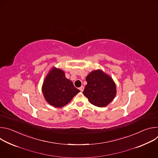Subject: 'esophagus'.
<instances>
[{"mask_svg": "<svg viewBox=\"0 0 158 158\" xmlns=\"http://www.w3.org/2000/svg\"><path fill=\"white\" fill-rule=\"evenodd\" d=\"M84 86H81V87H79V90H80V91H81V92H82V91H84Z\"/></svg>", "mask_w": 158, "mask_h": 158, "instance_id": "esophagus-1", "label": "esophagus"}]
</instances>
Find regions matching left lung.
Segmentation results:
<instances>
[{
    "instance_id": "1",
    "label": "left lung",
    "mask_w": 158,
    "mask_h": 158,
    "mask_svg": "<svg viewBox=\"0 0 158 158\" xmlns=\"http://www.w3.org/2000/svg\"><path fill=\"white\" fill-rule=\"evenodd\" d=\"M85 80L87 84L83 94L92 104L102 107L114 99L116 94V84L102 70L92 71L87 75Z\"/></svg>"
}]
</instances>
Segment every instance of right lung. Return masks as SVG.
<instances>
[{
  "mask_svg": "<svg viewBox=\"0 0 158 158\" xmlns=\"http://www.w3.org/2000/svg\"><path fill=\"white\" fill-rule=\"evenodd\" d=\"M42 91L46 101L56 107L65 106L80 92L65 77L64 72L56 67H53L45 78Z\"/></svg>",
  "mask_w": 158,
  "mask_h": 158,
  "instance_id": "1",
  "label": "right lung"
}]
</instances>
